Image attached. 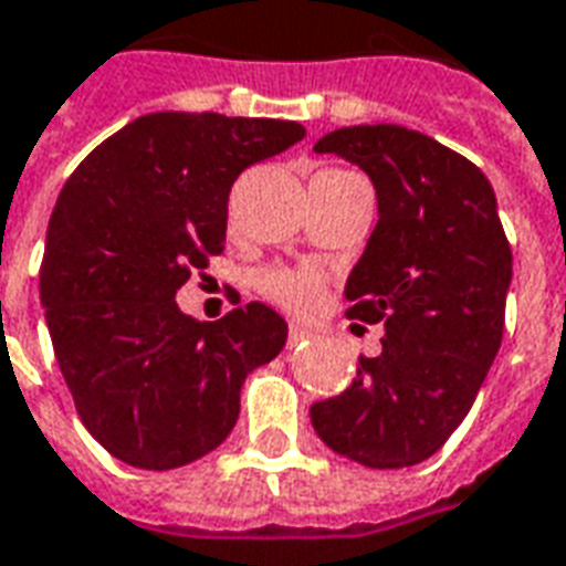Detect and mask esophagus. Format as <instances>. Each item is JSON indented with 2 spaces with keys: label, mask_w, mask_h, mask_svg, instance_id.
I'll list each match as a JSON object with an SVG mask.
<instances>
[{
  "label": "esophagus",
  "mask_w": 566,
  "mask_h": 566,
  "mask_svg": "<svg viewBox=\"0 0 566 566\" xmlns=\"http://www.w3.org/2000/svg\"><path fill=\"white\" fill-rule=\"evenodd\" d=\"M312 336V333L306 331V327H300V324H291V331H287V345L291 348H296V345H303Z\"/></svg>",
  "instance_id": "esophagus-1"
}]
</instances>
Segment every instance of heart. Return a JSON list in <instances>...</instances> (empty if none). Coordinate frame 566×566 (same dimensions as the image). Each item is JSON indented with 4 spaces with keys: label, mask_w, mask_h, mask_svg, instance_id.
Here are the masks:
<instances>
[{
    "label": "heart",
    "mask_w": 566,
    "mask_h": 566,
    "mask_svg": "<svg viewBox=\"0 0 566 566\" xmlns=\"http://www.w3.org/2000/svg\"><path fill=\"white\" fill-rule=\"evenodd\" d=\"M258 287L275 306L296 312V315L318 306L324 294L321 275L308 270H266L258 279Z\"/></svg>",
    "instance_id": "heart-1"
}]
</instances>
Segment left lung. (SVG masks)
Instances as JSON below:
<instances>
[{"label":"left lung","instance_id":"left-lung-1","mask_svg":"<svg viewBox=\"0 0 566 566\" xmlns=\"http://www.w3.org/2000/svg\"><path fill=\"white\" fill-rule=\"evenodd\" d=\"M315 150L376 187L379 221L345 300L385 336L343 394L312 403V427L348 461L412 467L458 430L497 357L512 282L497 197L467 157L397 124L333 129Z\"/></svg>","mask_w":566,"mask_h":566}]
</instances>
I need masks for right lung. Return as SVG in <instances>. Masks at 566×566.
<instances>
[{
  "instance_id": "obj_1",
  "label": "right lung",
  "mask_w": 566,
  "mask_h": 566,
  "mask_svg": "<svg viewBox=\"0 0 566 566\" xmlns=\"http://www.w3.org/2000/svg\"><path fill=\"white\" fill-rule=\"evenodd\" d=\"M303 136L272 117L142 115L60 190L39 275L44 321L81 421L117 461L175 470L218 449L248 373L284 348L275 308L248 303L199 324L175 294L223 251L235 178Z\"/></svg>"
}]
</instances>
